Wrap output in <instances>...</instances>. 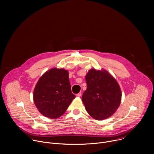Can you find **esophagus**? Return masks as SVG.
<instances>
[{
	"mask_svg": "<svg viewBox=\"0 0 154 154\" xmlns=\"http://www.w3.org/2000/svg\"><path fill=\"white\" fill-rule=\"evenodd\" d=\"M77 97H80L81 96H82V92H80L79 93H78V94H77V95H76Z\"/></svg>",
	"mask_w": 154,
	"mask_h": 154,
	"instance_id": "34e87169",
	"label": "esophagus"
}]
</instances>
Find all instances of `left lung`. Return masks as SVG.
Listing matches in <instances>:
<instances>
[{"mask_svg": "<svg viewBox=\"0 0 154 154\" xmlns=\"http://www.w3.org/2000/svg\"><path fill=\"white\" fill-rule=\"evenodd\" d=\"M86 90L82 102L86 112L96 120H104L112 116L119 108L122 97L119 85L105 69L92 68L85 76Z\"/></svg>", "mask_w": 154, "mask_h": 154, "instance_id": "obj_1", "label": "left lung"}]
</instances>
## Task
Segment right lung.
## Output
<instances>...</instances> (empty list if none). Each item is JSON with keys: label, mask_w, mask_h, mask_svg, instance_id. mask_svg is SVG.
Here are the masks:
<instances>
[{"label": "right lung", "mask_w": 154, "mask_h": 154, "mask_svg": "<svg viewBox=\"0 0 154 154\" xmlns=\"http://www.w3.org/2000/svg\"><path fill=\"white\" fill-rule=\"evenodd\" d=\"M75 97L68 71L62 68H52L44 73L33 91L35 106L43 116L50 119L62 116Z\"/></svg>", "instance_id": "add662e5"}]
</instances>
